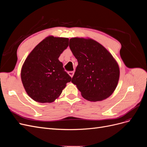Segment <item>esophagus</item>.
<instances>
[{"mask_svg": "<svg viewBox=\"0 0 147 147\" xmlns=\"http://www.w3.org/2000/svg\"><path fill=\"white\" fill-rule=\"evenodd\" d=\"M68 74H69V75H70V76L71 77H72L74 76V72H68Z\"/></svg>", "mask_w": 147, "mask_h": 147, "instance_id": "obj_1", "label": "esophagus"}]
</instances>
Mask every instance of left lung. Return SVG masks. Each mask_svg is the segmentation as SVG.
<instances>
[{"mask_svg":"<svg viewBox=\"0 0 147 147\" xmlns=\"http://www.w3.org/2000/svg\"><path fill=\"white\" fill-rule=\"evenodd\" d=\"M69 47L78 65L72 78L84 99L91 102L108 98L119 78L118 64L100 43L90 38L73 37Z\"/></svg>","mask_w":147,"mask_h":147,"instance_id":"left-lung-1","label":"left lung"}]
</instances>
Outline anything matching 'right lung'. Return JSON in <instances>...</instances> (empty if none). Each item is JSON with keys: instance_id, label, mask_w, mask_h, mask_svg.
<instances>
[{"instance_id": "add662e5", "label": "right lung", "mask_w": 147, "mask_h": 147, "mask_svg": "<svg viewBox=\"0 0 147 147\" xmlns=\"http://www.w3.org/2000/svg\"><path fill=\"white\" fill-rule=\"evenodd\" d=\"M69 38L50 35L26 57L21 70L25 91L34 100L51 103L59 98L71 77L58 59L69 45Z\"/></svg>"}]
</instances>
